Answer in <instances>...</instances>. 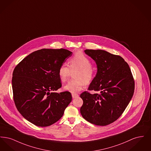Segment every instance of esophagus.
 <instances>
[{
  "label": "esophagus",
  "mask_w": 151,
  "mask_h": 151,
  "mask_svg": "<svg viewBox=\"0 0 151 151\" xmlns=\"http://www.w3.org/2000/svg\"><path fill=\"white\" fill-rule=\"evenodd\" d=\"M72 96L73 99H75V98H76V97H79V95H78V94L72 93Z\"/></svg>",
  "instance_id": "1"
}]
</instances>
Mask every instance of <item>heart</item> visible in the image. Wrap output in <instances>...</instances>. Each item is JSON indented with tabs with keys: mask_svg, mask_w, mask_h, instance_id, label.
I'll return each instance as SVG.
<instances>
[{
	"mask_svg": "<svg viewBox=\"0 0 151 151\" xmlns=\"http://www.w3.org/2000/svg\"><path fill=\"white\" fill-rule=\"evenodd\" d=\"M76 71L73 77L76 79L68 82L63 89L72 93H77L83 89L84 86L89 84L94 79L96 71L91 65L89 59L81 52L75 54L68 60V67L65 64L58 69V76L61 81L67 80L70 72Z\"/></svg>",
	"mask_w": 151,
	"mask_h": 151,
	"instance_id": "obj_1",
	"label": "heart"
}]
</instances>
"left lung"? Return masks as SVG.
Listing matches in <instances>:
<instances>
[{
	"label": "left lung",
	"mask_w": 151,
	"mask_h": 151,
	"mask_svg": "<svg viewBox=\"0 0 151 151\" xmlns=\"http://www.w3.org/2000/svg\"><path fill=\"white\" fill-rule=\"evenodd\" d=\"M95 61L97 72L88 88L80 94V113L88 122L106 126L115 121L126 109L134 92L135 83L129 65L123 58L102 50H84Z\"/></svg>",
	"instance_id": "1"
}]
</instances>
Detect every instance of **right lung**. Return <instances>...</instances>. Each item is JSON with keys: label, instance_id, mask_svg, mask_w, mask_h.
I'll return each mask as SVG.
<instances>
[{"label": "right lung", "instance_id": "right-lung-1", "mask_svg": "<svg viewBox=\"0 0 151 151\" xmlns=\"http://www.w3.org/2000/svg\"><path fill=\"white\" fill-rule=\"evenodd\" d=\"M72 55L70 51L43 49L24 58L12 74L14 100L27 121L40 127L59 121L72 101L69 92H55L62 86L58 69Z\"/></svg>", "mask_w": 151, "mask_h": 151}]
</instances>
